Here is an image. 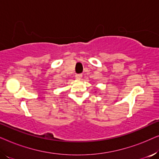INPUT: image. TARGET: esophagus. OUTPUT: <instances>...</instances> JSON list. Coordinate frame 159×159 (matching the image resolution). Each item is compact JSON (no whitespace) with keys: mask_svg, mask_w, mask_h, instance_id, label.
<instances>
[{"mask_svg":"<svg viewBox=\"0 0 159 159\" xmlns=\"http://www.w3.org/2000/svg\"><path fill=\"white\" fill-rule=\"evenodd\" d=\"M75 77H76V79L80 80L82 77V74H77V75H75Z\"/></svg>","mask_w":159,"mask_h":159,"instance_id":"obj_1","label":"esophagus"}]
</instances>
